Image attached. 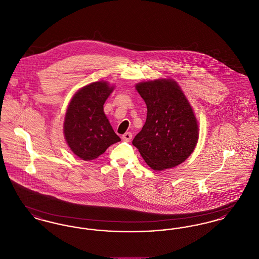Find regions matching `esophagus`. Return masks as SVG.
Returning <instances> with one entry per match:
<instances>
[{
	"mask_svg": "<svg viewBox=\"0 0 259 259\" xmlns=\"http://www.w3.org/2000/svg\"><path fill=\"white\" fill-rule=\"evenodd\" d=\"M131 139H132V133H130V132H127L122 135V140L125 142H130Z\"/></svg>",
	"mask_w": 259,
	"mask_h": 259,
	"instance_id": "obj_1",
	"label": "esophagus"
}]
</instances>
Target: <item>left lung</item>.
I'll use <instances>...</instances> for the list:
<instances>
[{
    "label": "left lung",
    "instance_id": "obj_1",
    "mask_svg": "<svg viewBox=\"0 0 259 259\" xmlns=\"http://www.w3.org/2000/svg\"><path fill=\"white\" fill-rule=\"evenodd\" d=\"M135 87L148 113L132 144L155 171L185 162L197 145L199 125L184 91L172 78L142 81Z\"/></svg>",
    "mask_w": 259,
    "mask_h": 259
}]
</instances>
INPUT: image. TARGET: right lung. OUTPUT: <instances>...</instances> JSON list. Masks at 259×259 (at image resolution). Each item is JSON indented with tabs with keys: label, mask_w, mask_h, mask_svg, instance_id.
Returning <instances> with one entry per match:
<instances>
[{
	"label": "right lung",
	"mask_w": 259,
	"mask_h": 259,
	"mask_svg": "<svg viewBox=\"0 0 259 259\" xmlns=\"http://www.w3.org/2000/svg\"><path fill=\"white\" fill-rule=\"evenodd\" d=\"M113 89L114 85L104 80L92 82L79 88L68 105L64 137L69 148L82 160L97 158L120 141L104 112V104Z\"/></svg>",
	"instance_id": "obj_1"
}]
</instances>
